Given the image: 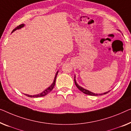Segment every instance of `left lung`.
<instances>
[{
	"label": "left lung",
	"instance_id": "1",
	"mask_svg": "<svg viewBox=\"0 0 131 131\" xmlns=\"http://www.w3.org/2000/svg\"><path fill=\"white\" fill-rule=\"evenodd\" d=\"M75 79H74V81H75V85L77 86V87L78 88V89H79L80 91L82 92L83 93H84L85 94H87V95H92V96H97V95H104V94H106V93H108L109 91L108 92H106L105 93H101V94H97V93H94L93 92H92L89 91L88 90H87V89H85L84 88H83L82 87L80 86L77 83V81H76V79H75Z\"/></svg>",
	"mask_w": 131,
	"mask_h": 131
}]
</instances>
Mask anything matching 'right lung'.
I'll return each instance as SVG.
<instances>
[{"label":"right lung","mask_w":131,"mask_h":131,"mask_svg":"<svg viewBox=\"0 0 131 131\" xmlns=\"http://www.w3.org/2000/svg\"><path fill=\"white\" fill-rule=\"evenodd\" d=\"M25 26L24 24H21L20 25H19L18 26H17L16 28H15L14 29H13L12 32V33H13L14 31H15L16 30H17V29H21L22 28H23V26ZM58 73V71L56 72V75H55V77H54V81L53 82V83H52V84L48 88L46 89H45L43 92H42V93H39V94L38 95H28V94H25L26 96H28V97H41V96H45V95H46L47 94H48L50 92H51V91L52 90V89H53V87L54 85H55V82H56V77H57V75Z\"/></svg>","instance_id":"add662e5"}]
</instances>
